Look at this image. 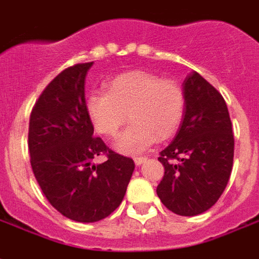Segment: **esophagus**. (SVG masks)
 <instances>
[{"label": "esophagus", "mask_w": 259, "mask_h": 259, "mask_svg": "<svg viewBox=\"0 0 259 259\" xmlns=\"http://www.w3.org/2000/svg\"><path fill=\"white\" fill-rule=\"evenodd\" d=\"M146 157H134V162H136L137 166L142 165L144 162H146Z\"/></svg>", "instance_id": "34e87169"}]
</instances>
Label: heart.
Wrapping results in <instances>:
<instances>
[{"instance_id": "heart-1", "label": "heart", "mask_w": 259, "mask_h": 259, "mask_svg": "<svg viewBox=\"0 0 259 259\" xmlns=\"http://www.w3.org/2000/svg\"><path fill=\"white\" fill-rule=\"evenodd\" d=\"M185 110V93L176 81L142 70L122 73L106 83V92L90 94L86 111L100 134L114 137L127 118L132 125L117 138L114 148L133 154L157 138L166 140L177 130Z\"/></svg>"}]
</instances>
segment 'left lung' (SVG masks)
I'll return each instance as SVG.
<instances>
[{
  "label": "left lung",
  "instance_id": "8db88e82",
  "mask_svg": "<svg viewBox=\"0 0 259 259\" xmlns=\"http://www.w3.org/2000/svg\"><path fill=\"white\" fill-rule=\"evenodd\" d=\"M182 89L184 115L159 155L165 176L157 194L170 211L193 217L209 210L224 193L232 174L234 136L224 97L202 75L191 71Z\"/></svg>",
  "mask_w": 259,
  "mask_h": 259
}]
</instances>
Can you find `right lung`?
Returning a JSON list of instances; mask_svg holds the SVG:
<instances>
[{"label": "right lung", "instance_id": "obj_1", "mask_svg": "<svg viewBox=\"0 0 259 259\" xmlns=\"http://www.w3.org/2000/svg\"><path fill=\"white\" fill-rule=\"evenodd\" d=\"M92 66L77 64L61 71L42 92L29 121L30 165L39 188L62 215L86 224L118 207L134 171L133 159L93 136L85 100ZM101 152L108 161L94 164Z\"/></svg>", "mask_w": 259, "mask_h": 259}]
</instances>
